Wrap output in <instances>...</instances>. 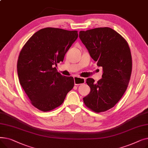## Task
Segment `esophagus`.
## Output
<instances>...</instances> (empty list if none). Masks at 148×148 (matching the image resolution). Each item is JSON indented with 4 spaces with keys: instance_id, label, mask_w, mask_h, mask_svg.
<instances>
[{
    "instance_id": "esophagus-1",
    "label": "esophagus",
    "mask_w": 148,
    "mask_h": 148,
    "mask_svg": "<svg viewBox=\"0 0 148 148\" xmlns=\"http://www.w3.org/2000/svg\"><path fill=\"white\" fill-rule=\"evenodd\" d=\"M85 83V79L83 77H74V84L75 85H80Z\"/></svg>"
}]
</instances>
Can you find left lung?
<instances>
[{
	"instance_id": "obj_1",
	"label": "left lung",
	"mask_w": 148,
	"mask_h": 148,
	"mask_svg": "<svg viewBox=\"0 0 148 148\" xmlns=\"http://www.w3.org/2000/svg\"><path fill=\"white\" fill-rule=\"evenodd\" d=\"M79 38L97 65L103 67L102 79L97 83L91 78L86 80L90 91L83 101L92 111L105 112L116 105L128 87L132 71L129 45L110 27L80 31Z\"/></svg>"
}]
</instances>
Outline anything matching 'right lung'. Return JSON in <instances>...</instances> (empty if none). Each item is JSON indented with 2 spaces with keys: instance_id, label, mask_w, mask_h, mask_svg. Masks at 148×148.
<instances>
[{
  "instance_id": "1",
  "label": "right lung",
  "mask_w": 148,
  "mask_h": 148,
  "mask_svg": "<svg viewBox=\"0 0 148 148\" xmlns=\"http://www.w3.org/2000/svg\"><path fill=\"white\" fill-rule=\"evenodd\" d=\"M77 38V30L46 27L35 32L21 49L17 62L20 83L40 110L59 107L73 88V77L63 76L54 66L63 62Z\"/></svg>"
}]
</instances>
